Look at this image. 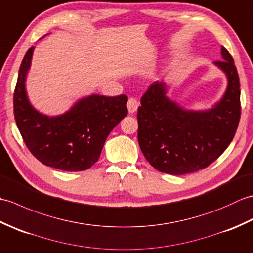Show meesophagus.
I'll return each mask as SVG.
<instances>
[{
    "mask_svg": "<svg viewBox=\"0 0 253 253\" xmlns=\"http://www.w3.org/2000/svg\"><path fill=\"white\" fill-rule=\"evenodd\" d=\"M138 106H139V102L136 99L130 98L128 100L127 107H128V112H129L130 114H132V113H135L138 110Z\"/></svg>",
    "mask_w": 253,
    "mask_h": 253,
    "instance_id": "1",
    "label": "esophagus"
}]
</instances>
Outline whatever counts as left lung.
<instances>
[{
	"mask_svg": "<svg viewBox=\"0 0 253 253\" xmlns=\"http://www.w3.org/2000/svg\"><path fill=\"white\" fill-rule=\"evenodd\" d=\"M222 61L213 62L225 74L222 98L204 110L186 109L168 96V85H150L138 107V142L155 169L185 175L213 163L232 142L240 118V84L232 55L221 47Z\"/></svg>",
	"mask_w": 253,
	"mask_h": 253,
	"instance_id": "left-lung-1",
	"label": "left lung"
}]
</instances>
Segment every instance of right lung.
Listing matches in <instances>:
<instances>
[{
    "mask_svg": "<svg viewBox=\"0 0 253 253\" xmlns=\"http://www.w3.org/2000/svg\"><path fill=\"white\" fill-rule=\"evenodd\" d=\"M35 46L27 51L14 92V115L29 151L42 164L65 171L90 169L99 160L107 136L127 115L125 94L83 96L60 115L38 111L27 94L26 80Z\"/></svg>",
    "mask_w": 253,
    "mask_h": 253,
    "instance_id": "1",
    "label": "right lung"
}]
</instances>
